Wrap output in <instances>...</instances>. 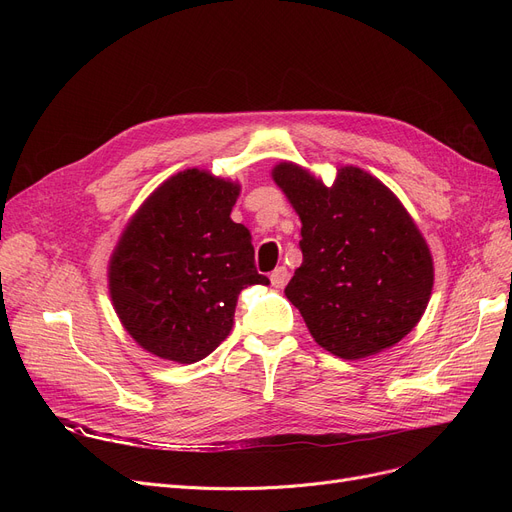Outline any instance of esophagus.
I'll list each match as a JSON object with an SVG mask.
<instances>
[{
	"instance_id": "1",
	"label": "esophagus",
	"mask_w": 512,
	"mask_h": 512,
	"mask_svg": "<svg viewBox=\"0 0 512 512\" xmlns=\"http://www.w3.org/2000/svg\"><path fill=\"white\" fill-rule=\"evenodd\" d=\"M270 280H272V284L276 286V288H282L284 284H286V280H288V270L284 265H280V267H276V270L272 272V276H270Z\"/></svg>"
}]
</instances>
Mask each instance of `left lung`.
Returning a JSON list of instances; mask_svg holds the SVG:
<instances>
[{
	"instance_id": "left-lung-1",
	"label": "left lung",
	"mask_w": 512,
	"mask_h": 512,
	"mask_svg": "<svg viewBox=\"0 0 512 512\" xmlns=\"http://www.w3.org/2000/svg\"><path fill=\"white\" fill-rule=\"evenodd\" d=\"M274 180L303 224V263L284 292L315 342L363 359L405 338L432 297L434 263L390 188L353 166L328 188L286 161Z\"/></svg>"
}]
</instances>
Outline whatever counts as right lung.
Wrapping results in <instances>:
<instances>
[{
    "label": "right lung",
    "mask_w": 512,
    "mask_h": 512,
    "mask_svg": "<svg viewBox=\"0 0 512 512\" xmlns=\"http://www.w3.org/2000/svg\"><path fill=\"white\" fill-rule=\"evenodd\" d=\"M238 184L184 170L126 226L110 261V294L126 332L155 357L195 363L232 330L255 270L251 234L230 220Z\"/></svg>",
    "instance_id": "add662e5"
}]
</instances>
